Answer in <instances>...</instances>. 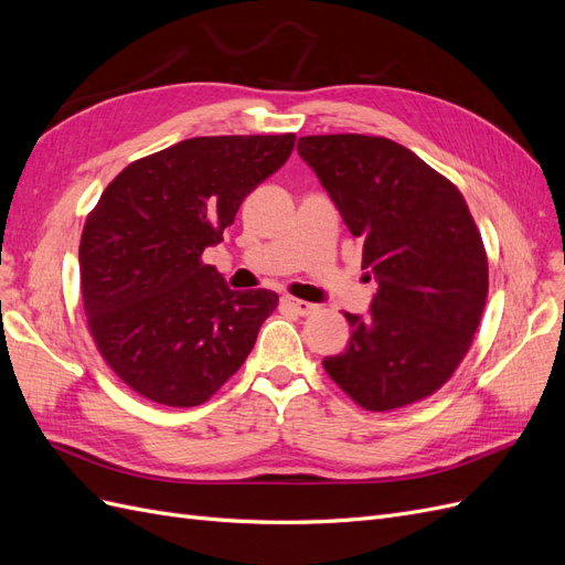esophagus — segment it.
<instances>
[{"mask_svg": "<svg viewBox=\"0 0 565 565\" xmlns=\"http://www.w3.org/2000/svg\"><path fill=\"white\" fill-rule=\"evenodd\" d=\"M282 306H287L289 311H295L297 316H309L316 311V306L303 301V299H295V297H282Z\"/></svg>", "mask_w": 565, "mask_h": 565, "instance_id": "obj_1", "label": "esophagus"}]
</instances>
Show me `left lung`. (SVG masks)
Masks as SVG:
<instances>
[{"label":"left lung","instance_id":"obj_1","mask_svg":"<svg viewBox=\"0 0 565 565\" xmlns=\"http://www.w3.org/2000/svg\"><path fill=\"white\" fill-rule=\"evenodd\" d=\"M297 150L380 282L367 318L344 313L351 339L324 372L372 413L429 398L465 361L488 297V256L465 198L384 136H301Z\"/></svg>","mask_w":565,"mask_h":565}]
</instances>
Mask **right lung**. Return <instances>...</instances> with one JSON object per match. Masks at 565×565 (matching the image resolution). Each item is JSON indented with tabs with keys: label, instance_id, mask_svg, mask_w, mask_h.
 <instances>
[{
	"label": "right lung",
	"instance_id": "1",
	"mask_svg": "<svg viewBox=\"0 0 565 565\" xmlns=\"http://www.w3.org/2000/svg\"><path fill=\"white\" fill-rule=\"evenodd\" d=\"M295 134L198 136L119 172L84 221L79 285L89 332L139 396L195 407L241 370L270 289L235 292L202 262L243 200L287 162Z\"/></svg>",
	"mask_w": 565,
	"mask_h": 565
}]
</instances>
